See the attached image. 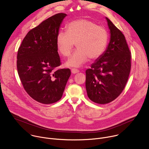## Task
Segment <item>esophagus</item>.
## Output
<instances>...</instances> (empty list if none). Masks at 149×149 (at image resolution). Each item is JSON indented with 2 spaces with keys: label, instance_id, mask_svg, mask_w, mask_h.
Here are the masks:
<instances>
[{
  "label": "esophagus",
  "instance_id": "1",
  "mask_svg": "<svg viewBox=\"0 0 149 149\" xmlns=\"http://www.w3.org/2000/svg\"><path fill=\"white\" fill-rule=\"evenodd\" d=\"M79 72V71L77 68H72L71 69V72L73 73V74H76V73H78Z\"/></svg>",
  "mask_w": 149,
  "mask_h": 149
}]
</instances>
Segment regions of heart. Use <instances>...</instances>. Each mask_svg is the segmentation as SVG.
Instances as JSON below:
<instances>
[{
	"label": "heart",
	"mask_w": 149,
	"mask_h": 149,
	"mask_svg": "<svg viewBox=\"0 0 149 149\" xmlns=\"http://www.w3.org/2000/svg\"><path fill=\"white\" fill-rule=\"evenodd\" d=\"M106 29L87 19L75 20L69 23L67 32H59L56 43L59 53L63 57L70 55L74 44L78 48L67 62L68 66L78 67L90 58L95 60L104 52L108 42Z\"/></svg>",
	"instance_id": "obj_1"
}]
</instances>
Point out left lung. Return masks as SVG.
Returning a JSON list of instances; mask_svg holds the SVG:
<instances>
[{"label": "left lung", "instance_id": "1", "mask_svg": "<svg viewBox=\"0 0 149 149\" xmlns=\"http://www.w3.org/2000/svg\"><path fill=\"white\" fill-rule=\"evenodd\" d=\"M110 30L107 49L86 71L88 98L104 104L117 98L123 91L131 70V52L124 35L106 17Z\"/></svg>", "mask_w": 149, "mask_h": 149}]
</instances>
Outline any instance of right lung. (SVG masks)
Here are the masks:
<instances>
[{
	"label": "right lung",
	"mask_w": 149,
	"mask_h": 149,
	"mask_svg": "<svg viewBox=\"0 0 149 149\" xmlns=\"http://www.w3.org/2000/svg\"><path fill=\"white\" fill-rule=\"evenodd\" d=\"M67 14L57 13L31 29L18 49L17 69L26 92L36 101H59L71 75L69 68L55 70L61 62L56 39Z\"/></svg>",
	"instance_id": "right-lung-1"
}]
</instances>
